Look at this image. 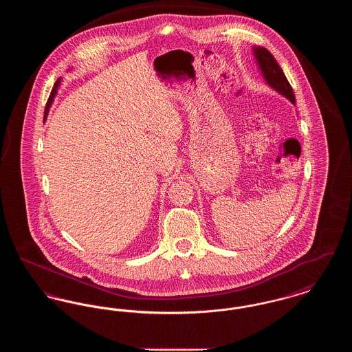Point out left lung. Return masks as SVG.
<instances>
[{
	"mask_svg": "<svg viewBox=\"0 0 352 352\" xmlns=\"http://www.w3.org/2000/svg\"><path fill=\"white\" fill-rule=\"evenodd\" d=\"M254 56L257 59V63L261 68V72L272 88H274L277 92L284 95L293 104L296 102V96L293 92V88L287 82L285 76L284 71L280 67V65L276 62L274 56L264 47H254Z\"/></svg>",
	"mask_w": 352,
	"mask_h": 352,
	"instance_id": "1",
	"label": "left lung"
}]
</instances>
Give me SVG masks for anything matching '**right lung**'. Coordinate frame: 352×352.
Returning <instances> with one entry per match:
<instances>
[{
	"mask_svg": "<svg viewBox=\"0 0 352 352\" xmlns=\"http://www.w3.org/2000/svg\"><path fill=\"white\" fill-rule=\"evenodd\" d=\"M58 85H59V79L56 80V83L54 84V88L51 89L49 100H47V102H46V109H45V120H46V116H47V113H49V108H50L52 99H54V96H55V94H56V88H58Z\"/></svg>",
	"mask_w": 352,
	"mask_h": 352,
	"instance_id": "add662e5",
	"label": "right lung"
}]
</instances>
